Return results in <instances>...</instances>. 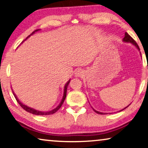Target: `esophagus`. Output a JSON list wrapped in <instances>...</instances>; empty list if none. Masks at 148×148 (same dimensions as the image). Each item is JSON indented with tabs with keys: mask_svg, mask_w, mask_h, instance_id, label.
<instances>
[{
	"mask_svg": "<svg viewBox=\"0 0 148 148\" xmlns=\"http://www.w3.org/2000/svg\"><path fill=\"white\" fill-rule=\"evenodd\" d=\"M84 74V72L83 70L80 69V70H78L77 71L75 72V77H81Z\"/></svg>",
	"mask_w": 148,
	"mask_h": 148,
	"instance_id": "esophagus-1",
	"label": "esophagus"
}]
</instances>
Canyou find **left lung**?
<instances>
[{
  "label": "left lung",
  "mask_w": 148,
  "mask_h": 148,
  "mask_svg": "<svg viewBox=\"0 0 148 148\" xmlns=\"http://www.w3.org/2000/svg\"><path fill=\"white\" fill-rule=\"evenodd\" d=\"M123 42H127V43H131V44H132V45H133L134 46H136V48H137L138 50H140V48H139V46H138V44L136 42V41L134 40L132 38V37L130 36V35L127 34V32H125V36H124V38H123ZM141 54V53H140ZM130 105V104L127 106H126L125 108H124L123 109H122V110H124V109H125L126 108H127ZM93 110H94V111L95 112H96L97 114H106V113H103V112H98V111H97V110H94V108H93ZM122 110H120V111H122Z\"/></svg>",
  "instance_id": "obj_1"
}]
</instances>
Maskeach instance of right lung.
I'll return each instance as SVG.
<instances>
[{"label":"right lung","instance_id":"add662e5","mask_svg":"<svg viewBox=\"0 0 148 148\" xmlns=\"http://www.w3.org/2000/svg\"><path fill=\"white\" fill-rule=\"evenodd\" d=\"M40 30V29H38V30H34V32H32V34H30L29 36H28L27 38H26L25 40H26V39L27 38H29V37L31 36V35H32V34H34L35 32H38V31H39ZM24 42V41H23ZM70 80H68L66 83V84H65V86H64V94H63V97H62V100H61V102H60V103H59V105L58 106H57L56 108H54V109H53V110H50V111H47V112H42V111H38V110H35V109H34V108H30V107H28V106H26V105H25V104H23V103H22L21 101H20L19 100H18V98H17L16 97V94H15L14 93V92H13V90H12V93H13V94H14V97H15V98H16V101H17V102L19 103V105L21 106L25 110H26V112H29V113H31V114H34V115H38V116H46V115H50V114H54L55 112H56L57 111H58V110L60 108V107L62 106V103H64V100H65V98H66V92H67V88H68V84H69V83H70Z\"/></svg>","mask_w":148,"mask_h":148}]
</instances>
